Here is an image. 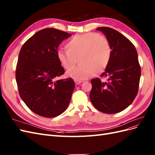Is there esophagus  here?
<instances>
[{
    "label": "esophagus",
    "mask_w": 155,
    "mask_h": 155,
    "mask_svg": "<svg viewBox=\"0 0 155 155\" xmlns=\"http://www.w3.org/2000/svg\"><path fill=\"white\" fill-rule=\"evenodd\" d=\"M74 82L76 84H81L82 82V81H78V80H74Z\"/></svg>",
    "instance_id": "esophagus-1"
}]
</instances>
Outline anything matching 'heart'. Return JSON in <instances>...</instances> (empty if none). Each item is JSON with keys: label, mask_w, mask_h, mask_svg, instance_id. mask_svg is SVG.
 Listing matches in <instances>:
<instances>
[{"label": "heart", "mask_w": 155, "mask_h": 155, "mask_svg": "<svg viewBox=\"0 0 155 155\" xmlns=\"http://www.w3.org/2000/svg\"><path fill=\"white\" fill-rule=\"evenodd\" d=\"M67 51L59 50L57 59L65 70L72 68L78 59L81 64L67 73L76 80H84L107 67L111 57V47L103 35L89 32L75 35L65 45Z\"/></svg>", "instance_id": "heart-1"}]
</instances>
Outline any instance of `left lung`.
<instances>
[{
	"label": "left lung",
	"instance_id": "8db88e82",
	"mask_svg": "<svg viewBox=\"0 0 155 155\" xmlns=\"http://www.w3.org/2000/svg\"><path fill=\"white\" fill-rule=\"evenodd\" d=\"M111 47V57L101 77L91 81L90 99L94 107L105 114L123 111L133 102L138 91L141 68L138 53L133 44L118 31L109 27H99Z\"/></svg>",
	"mask_w": 155,
	"mask_h": 155
}]
</instances>
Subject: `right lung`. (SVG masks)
<instances>
[{"label":"right lung","instance_id":"1","mask_svg":"<svg viewBox=\"0 0 155 155\" xmlns=\"http://www.w3.org/2000/svg\"><path fill=\"white\" fill-rule=\"evenodd\" d=\"M71 34L47 28L38 31L21 47L15 78L19 95L39 116L54 117L67 109L74 89L71 78L56 81L65 71L57 59L60 44Z\"/></svg>","mask_w":155,"mask_h":155}]
</instances>
